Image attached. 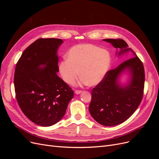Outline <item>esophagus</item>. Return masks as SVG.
<instances>
[{
	"instance_id": "esophagus-1",
	"label": "esophagus",
	"mask_w": 159,
	"mask_h": 159,
	"mask_svg": "<svg viewBox=\"0 0 159 159\" xmlns=\"http://www.w3.org/2000/svg\"><path fill=\"white\" fill-rule=\"evenodd\" d=\"M81 90H79V89H76L75 91V94H80V93H81Z\"/></svg>"
}]
</instances>
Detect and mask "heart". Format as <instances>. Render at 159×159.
<instances>
[{
  "label": "heart",
  "mask_w": 159,
  "mask_h": 159,
  "mask_svg": "<svg viewBox=\"0 0 159 159\" xmlns=\"http://www.w3.org/2000/svg\"><path fill=\"white\" fill-rule=\"evenodd\" d=\"M110 64L111 56L107 50L93 44H82L68 51L66 60L60 63L59 70L66 84H74L80 74L84 83L92 86L103 80Z\"/></svg>",
  "instance_id": "heart-1"
}]
</instances>
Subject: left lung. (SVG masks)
Here are the masks:
<instances>
[{"label":"left lung","instance_id":"8db88e82","mask_svg":"<svg viewBox=\"0 0 159 159\" xmlns=\"http://www.w3.org/2000/svg\"><path fill=\"white\" fill-rule=\"evenodd\" d=\"M115 48H120L118 55L131 50L133 57L107 71L103 80L91 91L89 111L96 121L104 126H115L125 121L140 105L144 93L145 70L141 60L126 42L117 39H105ZM129 69L132 75V81L127 87H121L116 83L118 75Z\"/></svg>","mask_w":159,"mask_h":159}]
</instances>
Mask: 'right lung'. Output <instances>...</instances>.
<instances>
[{"label": "right lung", "instance_id": "add662e5", "mask_svg": "<svg viewBox=\"0 0 159 159\" xmlns=\"http://www.w3.org/2000/svg\"><path fill=\"white\" fill-rule=\"evenodd\" d=\"M62 42L58 38H39L26 48L16 63L14 84L17 102L23 113L40 126L58 122L74 97V91L57 75L56 52Z\"/></svg>", "mask_w": 159, "mask_h": 159}]
</instances>
